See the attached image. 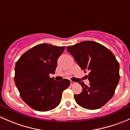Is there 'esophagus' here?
Masks as SVG:
<instances>
[{"label":"esophagus","instance_id":"34e87169","mask_svg":"<svg viewBox=\"0 0 130 130\" xmlns=\"http://www.w3.org/2000/svg\"><path fill=\"white\" fill-rule=\"evenodd\" d=\"M70 84H71V86H73V85H75V84H76V83L74 82V81H71V82H70Z\"/></svg>","mask_w":130,"mask_h":130}]
</instances>
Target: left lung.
Instances as JSON below:
<instances>
[{
    "mask_svg": "<svg viewBox=\"0 0 130 130\" xmlns=\"http://www.w3.org/2000/svg\"><path fill=\"white\" fill-rule=\"evenodd\" d=\"M82 70L89 71V86L83 82L80 94H74L77 105L88 109L101 108L111 99L120 80V64L114 54L101 44L83 41L67 47Z\"/></svg>",
    "mask_w": 130,
    "mask_h": 130,
    "instance_id": "8db88e82",
    "label": "left lung"
}]
</instances>
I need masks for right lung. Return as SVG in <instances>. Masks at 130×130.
<instances>
[{"mask_svg": "<svg viewBox=\"0 0 130 130\" xmlns=\"http://www.w3.org/2000/svg\"><path fill=\"white\" fill-rule=\"evenodd\" d=\"M65 46L40 44L24 53L15 66V83L22 100L39 111L54 109L61 100L62 92L70 85L64 79L56 81L54 74L59 57Z\"/></svg>", "mask_w": 130, "mask_h": 130, "instance_id": "1", "label": "right lung"}]
</instances>
